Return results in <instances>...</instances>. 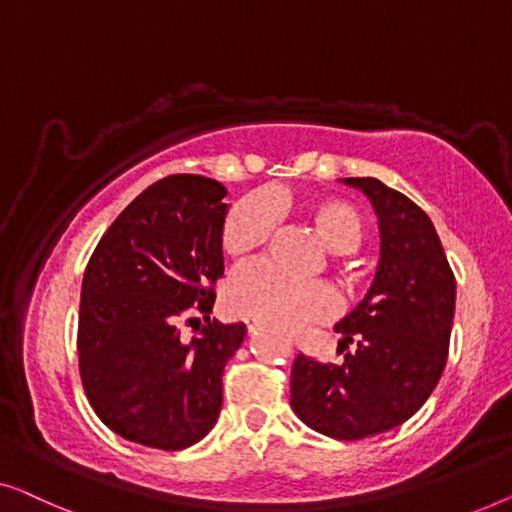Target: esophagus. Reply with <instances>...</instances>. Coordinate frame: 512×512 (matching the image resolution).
I'll return each instance as SVG.
<instances>
[{
	"label": "esophagus",
	"instance_id": "34e87169",
	"mask_svg": "<svg viewBox=\"0 0 512 512\" xmlns=\"http://www.w3.org/2000/svg\"><path fill=\"white\" fill-rule=\"evenodd\" d=\"M246 327H248V334H257V329L262 325H259L257 320H246Z\"/></svg>",
	"mask_w": 512,
	"mask_h": 512
}]
</instances>
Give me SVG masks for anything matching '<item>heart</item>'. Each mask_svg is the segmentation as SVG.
Here are the masks:
<instances>
[{
  "mask_svg": "<svg viewBox=\"0 0 512 512\" xmlns=\"http://www.w3.org/2000/svg\"><path fill=\"white\" fill-rule=\"evenodd\" d=\"M331 253H355L364 241V218L355 206L336 197L308 199L297 206ZM276 225V211L262 194H250L229 208L220 229V246L229 257H246L262 248ZM225 306L236 318L290 329L304 322L327 320L338 299L322 280H297L276 266L253 262L232 273L225 285Z\"/></svg>",
  "mask_w": 512,
  "mask_h": 512,
  "instance_id": "b5f03b06",
  "label": "heart"
}]
</instances>
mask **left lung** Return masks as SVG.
<instances>
[{"label": "left lung", "mask_w": 512, "mask_h": 512, "mask_svg": "<svg viewBox=\"0 0 512 512\" xmlns=\"http://www.w3.org/2000/svg\"><path fill=\"white\" fill-rule=\"evenodd\" d=\"M373 204L380 259L366 297L336 322L341 364L299 355L292 366V410L338 438L383 434L415 415L448 359L455 318V273L429 215L378 178H343Z\"/></svg>", "instance_id": "1"}]
</instances>
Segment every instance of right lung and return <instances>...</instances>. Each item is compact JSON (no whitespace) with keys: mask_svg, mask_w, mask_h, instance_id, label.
Wrapping results in <instances>:
<instances>
[{"mask_svg":"<svg viewBox=\"0 0 512 512\" xmlns=\"http://www.w3.org/2000/svg\"><path fill=\"white\" fill-rule=\"evenodd\" d=\"M225 185L178 174L146 187L106 229L81 287L78 369L106 427L157 450H183L213 429L225 364L246 325L208 313L225 271ZM207 325L185 342L183 321Z\"/></svg>","mask_w":512,"mask_h":512,"instance_id":"right-lung-1","label":"right lung"}]
</instances>
